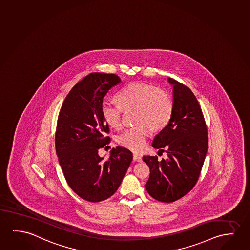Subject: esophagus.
<instances>
[{
  "label": "esophagus",
  "mask_w": 250,
  "mask_h": 250,
  "mask_svg": "<svg viewBox=\"0 0 250 250\" xmlns=\"http://www.w3.org/2000/svg\"><path fill=\"white\" fill-rule=\"evenodd\" d=\"M133 161L135 162H142V157L140 155H138V154H133Z\"/></svg>",
  "instance_id": "esophagus-1"
}]
</instances>
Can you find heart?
<instances>
[{"mask_svg":"<svg viewBox=\"0 0 250 250\" xmlns=\"http://www.w3.org/2000/svg\"><path fill=\"white\" fill-rule=\"evenodd\" d=\"M117 101L120 105L107 102L102 105V116L110 126L119 130L124 111H135V122L139 125L128 128L118 138L119 144L130 150L140 151L145 148L149 129L160 131L170 122L174 109L170 96L154 85L132 83L120 91Z\"/></svg>","mask_w":250,"mask_h":250,"instance_id":"1","label":"heart"}]
</instances>
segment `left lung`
<instances>
[{
    "label": "left lung",
    "mask_w": 250,
    "mask_h": 250,
    "mask_svg": "<svg viewBox=\"0 0 250 250\" xmlns=\"http://www.w3.org/2000/svg\"><path fill=\"white\" fill-rule=\"evenodd\" d=\"M168 82L174 86L173 114L152 145L167 158L143 157L150 169L145 188L152 198L166 203L181 199L194 188L208 147L207 123L195 95L176 80Z\"/></svg>",
    "instance_id": "left-lung-1"
}]
</instances>
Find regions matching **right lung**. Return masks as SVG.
Wrapping results in <instances>:
<instances>
[{"mask_svg": "<svg viewBox=\"0 0 250 250\" xmlns=\"http://www.w3.org/2000/svg\"><path fill=\"white\" fill-rule=\"evenodd\" d=\"M120 83L115 74L91 73L69 91L58 114L55 147L62 170L69 188L89 202L114 194L132 161L123 147L112 148L107 159L98 155L111 142L102 116L103 99Z\"/></svg>", "mask_w": 250, "mask_h": 250, "instance_id": "obj_1", "label": "right lung"}]
</instances>
